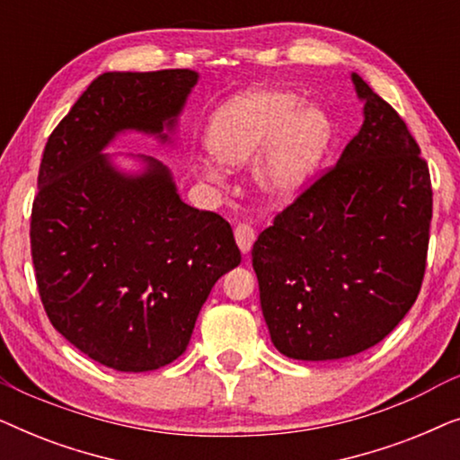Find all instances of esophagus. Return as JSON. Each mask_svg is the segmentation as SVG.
<instances>
[{
    "label": "esophagus",
    "mask_w": 460,
    "mask_h": 460,
    "mask_svg": "<svg viewBox=\"0 0 460 460\" xmlns=\"http://www.w3.org/2000/svg\"><path fill=\"white\" fill-rule=\"evenodd\" d=\"M234 238H236L238 249H241V253H249L255 243V230L247 224H238L234 228Z\"/></svg>",
    "instance_id": "obj_1"
}]
</instances>
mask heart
Masks as SVG:
<instances>
[{
    "instance_id": "1",
    "label": "heart",
    "mask_w": 460,
    "mask_h": 460,
    "mask_svg": "<svg viewBox=\"0 0 460 460\" xmlns=\"http://www.w3.org/2000/svg\"><path fill=\"white\" fill-rule=\"evenodd\" d=\"M332 140V121L316 104L287 90L243 92L216 111L207 128L211 155H194V172L219 181L224 167L253 159L251 180L270 205L291 200L307 184Z\"/></svg>"
}]
</instances>
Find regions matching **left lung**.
I'll return each mask as SVG.
<instances>
[{"instance_id": "1", "label": "left lung", "mask_w": 460, "mask_h": 460, "mask_svg": "<svg viewBox=\"0 0 460 460\" xmlns=\"http://www.w3.org/2000/svg\"><path fill=\"white\" fill-rule=\"evenodd\" d=\"M351 84L364 104L354 140L251 251L270 337L293 360L373 348L411 310L425 274L429 167L398 112L360 75Z\"/></svg>"}]
</instances>
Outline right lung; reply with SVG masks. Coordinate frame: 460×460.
<instances>
[{
	"mask_svg": "<svg viewBox=\"0 0 460 460\" xmlns=\"http://www.w3.org/2000/svg\"><path fill=\"white\" fill-rule=\"evenodd\" d=\"M197 84L188 68L102 73L43 150L31 213L43 307L66 341L121 373L184 354L213 285L241 263L230 224L186 205L167 165L104 155L129 131L172 146Z\"/></svg>",
	"mask_w": 460,
	"mask_h": 460,
	"instance_id": "obj_1",
	"label": "right lung"
}]
</instances>
